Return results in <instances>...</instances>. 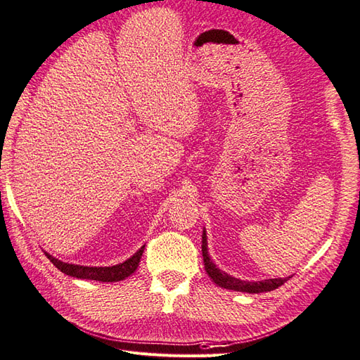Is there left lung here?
Instances as JSON below:
<instances>
[{"mask_svg":"<svg viewBox=\"0 0 360 360\" xmlns=\"http://www.w3.org/2000/svg\"><path fill=\"white\" fill-rule=\"evenodd\" d=\"M201 252H203V261H205V269L207 271L209 278L212 281L227 290H235V292H246V293H262V292H270L275 290V288L281 287L288 278H275V279H264V281L258 283H250V281H241V279H236L231 275L224 274L220 269H218L212 261L209 258L207 253V238L206 232H203V241H201Z\"/></svg>","mask_w":360,"mask_h":360,"instance_id":"obj_1","label":"left lung"}]
</instances>
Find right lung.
I'll return each mask as SVG.
<instances>
[{
	"mask_svg": "<svg viewBox=\"0 0 360 360\" xmlns=\"http://www.w3.org/2000/svg\"><path fill=\"white\" fill-rule=\"evenodd\" d=\"M143 249L145 246L140 248L129 259L111 267H86V266L68 264V262L59 261L51 255H49V253H46V255L51 262H53V266H56V269H59L65 275L82 278V279H94V281H102V283H116L134 274L139 267L140 258H142Z\"/></svg>",
	"mask_w": 360,
	"mask_h": 360,
	"instance_id": "1",
	"label": "right lung"
}]
</instances>
